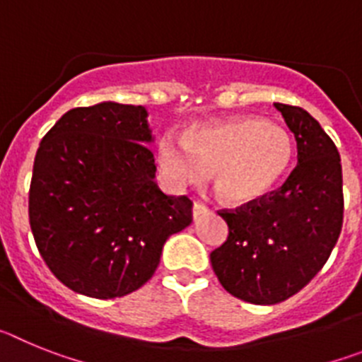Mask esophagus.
<instances>
[{
	"instance_id": "34e87169",
	"label": "esophagus",
	"mask_w": 362,
	"mask_h": 362,
	"mask_svg": "<svg viewBox=\"0 0 362 362\" xmlns=\"http://www.w3.org/2000/svg\"><path fill=\"white\" fill-rule=\"evenodd\" d=\"M192 212H194V217H199V216H203V214H206V212H210V209L209 206H206V204H203V203H199V201H196V203H194V209H192Z\"/></svg>"
}]
</instances>
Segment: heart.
<instances>
[{
  "mask_svg": "<svg viewBox=\"0 0 362 362\" xmlns=\"http://www.w3.org/2000/svg\"><path fill=\"white\" fill-rule=\"evenodd\" d=\"M158 156L174 183L201 185L214 172L221 199L243 204L263 197L284 177L292 165L293 143L279 124L233 117L194 127L185 139L165 134Z\"/></svg>",
  "mask_w": 362,
  "mask_h": 362,
  "instance_id": "heart-1",
  "label": "heart"
}]
</instances>
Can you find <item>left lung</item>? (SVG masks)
Instances as JSON below:
<instances>
[{
    "label": "left lung",
    "mask_w": 362,
    "mask_h": 362,
    "mask_svg": "<svg viewBox=\"0 0 362 362\" xmlns=\"http://www.w3.org/2000/svg\"><path fill=\"white\" fill-rule=\"evenodd\" d=\"M297 141V165L277 190L219 210L228 238L210 254L223 288L254 305L296 296L330 257L343 228L337 146L308 112L274 103Z\"/></svg>",
    "instance_id": "8db88e82"
}]
</instances>
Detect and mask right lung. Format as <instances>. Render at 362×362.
<instances>
[{
    "label": "right lung",
    "instance_id": "obj_1",
    "mask_svg": "<svg viewBox=\"0 0 362 362\" xmlns=\"http://www.w3.org/2000/svg\"><path fill=\"white\" fill-rule=\"evenodd\" d=\"M148 141L145 108L110 101L72 108L41 139L28 221L45 264L74 292L132 293L166 239L192 223V201L153 181Z\"/></svg>",
    "mask_w": 362,
    "mask_h": 362
}]
</instances>
